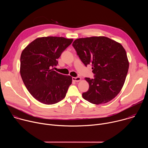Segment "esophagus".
Here are the masks:
<instances>
[{
  "label": "esophagus",
  "instance_id": "1",
  "mask_svg": "<svg viewBox=\"0 0 148 148\" xmlns=\"http://www.w3.org/2000/svg\"><path fill=\"white\" fill-rule=\"evenodd\" d=\"M81 80V78L77 77H73V81L75 82H79Z\"/></svg>",
  "mask_w": 148,
  "mask_h": 148
}]
</instances>
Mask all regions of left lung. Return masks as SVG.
<instances>
[{
    "instance_id": "left-lung-1",
    "label": "left lung",
    "mask_w": 148,
    "mask_h": 148,
    "mask_svg": "<svg viewBox=\"0 0 148 148\" xmlns=\"http://www.w3.org/2000/svg\"><path fill=\"white\" fill-rule=\"evenodd\" d=\"M73 46L82 62L92 64L95 78H85L89 84L84 99L98 105L113 99L121 91L129 69L126 51L118 42L104 36L75 40Z\"/></svg>"
}]
</instances>
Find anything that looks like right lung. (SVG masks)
<instances>
[{"label": "right lung", "instance_id": "obj_1", "mask_svg": "<svg viewBox=\"0 0 148 148\" xmlns=\"http://www.w3.org/2000/svg\"><path fill=\"white\" fill-rule=\"evenodd\" d=\"M73 39L42 37L33 40L22 51L20 73L30 94L38 101L51 105L64 99L72 77L51 69Z\"/></svg>", "mask_w": 148, "mask_h": 148}]
</instances>
